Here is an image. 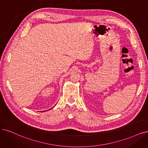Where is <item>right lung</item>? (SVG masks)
Wrapping results in <instances>:
<instances>
[{"instance_id": "right-lung-1", "label": "right lung", "mask_w": 148, "mask_h": 148, "mask_svg": "<svg viewBox=\"0 0 148 148\" xmlns=\"http://www.w3.org/2000/svg\"><path fill=\"white\" fill-rule=\"evenodd\" d=\"M49 110H50V109H49ZM47 110H46V111H47ZM44 112H46V111H44Z\"/></svg>"}]
</instances>
